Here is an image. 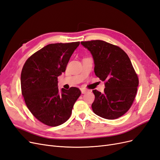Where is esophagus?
Listing matches in <instances>:
<instances>
[{"label": "esophagus", "instance_id": "34e87169", "mask_svg": "<svg viewBox=\"0 0 160 160\" xmlns=\"http://www.w3.org/2000/svg\"><path fill=\"white\" fill-rule=\"evenodd\" d=\"M81 93H82V94H84V93H86V92H88V91L85 90V89H81Z\"/></svg>", "mask_w": 160, "mask_h": 160}]
</instances>
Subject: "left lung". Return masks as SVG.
<instances>
[{
  "label": "left lung",
  "mask_w": 160,
  "mask_h": 160,
  "mask_svg": "<svg viewBox=\"0 0 160 160\" xmlns=\"http://www.w3.org/2000/svg\"><path fill=\"white\" fill-rule=\"evenodd\" d=\"M94 61L97 77L105 81L104 93L93 90V112L101 118L115 119L132 106L139 80L128 55L121 48L103 41H82Z\"/></svg>",
  "instance_id": "1"
}]
</instances>
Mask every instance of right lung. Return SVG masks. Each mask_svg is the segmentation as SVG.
Segmentation results:
<instances>
[{
    "mask_svg": "<svg viewBox=\"0 0 160 160\" xmlns=\"http://www.w3.org/2000/svg\"><path fill=\"white\" fill-rule=\"evenodd\" d=\"M79 43L48 45L31 55L22 67L21 85L25 103L38 121L49 126H58L69 119L81 93L77 88L59 91L57 81Z\"/></svg>",
    "mask_w": 160,
    "mask_h": 160,
    "instance_id": "1",
    "label": "right lung"
}]
</instances>
